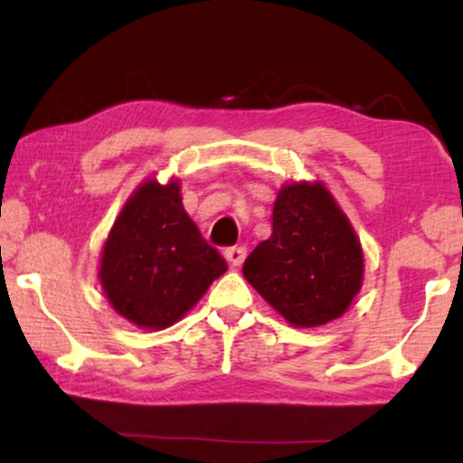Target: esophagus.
Masks as SVG:
<instances>
[{
  "instance_id": "obj_1",
  "label": "esophagus",
  "mask_w": 463,
  "mask_h": 463,
  "mask_svg": "<svg viewBox=\"0 0 463 463\" xmlns=\"http://www.w3.org/2000/svg\"><path fill=\"white\" fill-rule=\"evenodd\" d=\"M225 259H227V263L233 265V268H238V265L244 263L246 249L244 246H232V249L225 250Z\"/></svg>"
}]
</instances>
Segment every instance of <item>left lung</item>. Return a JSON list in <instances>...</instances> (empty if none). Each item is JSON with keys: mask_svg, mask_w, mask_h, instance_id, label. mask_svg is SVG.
<instances>
[{"mask_svg": "<svg viewBox=\"0 0 463 463\" xmlns=\"http://www.w3.org/2000/svg\"><path fill=\"white\" fill-rule=\"evenodd\" d=\"M252 288L297 328L322 326L363 288L364 255L350 219L320 181L278 189L271 236L246 257Z\"/></svg>", "mask_w": 463, "mask_h": 463, "instance_id": "obj_1", "label": "left lung"}]
</instances>
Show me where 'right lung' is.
<instances>
[{"instance_id":"add662e5","label":"right lung","mask_w":463,"mask_h":463,"mask_svg":"<svg viewBox=\"0 0 463 463\" xmlns=\"http://www.w3.org/2000/svg\"><path fill=\"white\" fill-rule=\"evenodd\" d=\"M227 271L183 208L179 179L141 183L119 211L103 250L99 280L109 306L138 328L179 322Z\"/></svg>"}]
</instances>
